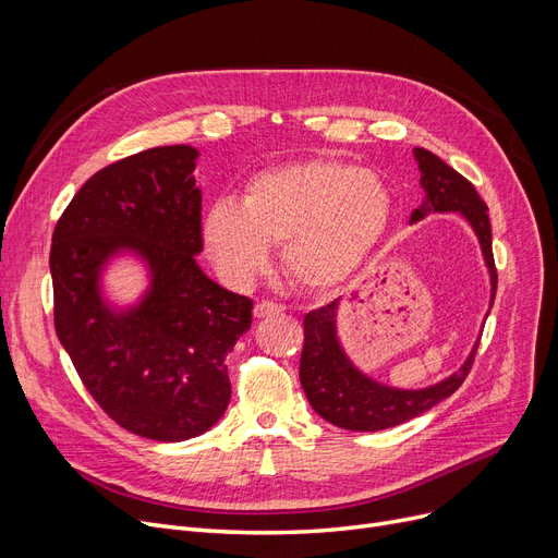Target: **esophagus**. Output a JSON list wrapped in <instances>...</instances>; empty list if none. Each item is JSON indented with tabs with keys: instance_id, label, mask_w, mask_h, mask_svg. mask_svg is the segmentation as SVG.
<instances>
[{
	"instance_id": "34e87169",
	"label": "esophagus",
	"mask_w": 558,
	"mask_h": 558,
	"mask_svg": "<svg viewBox=\"0 0 558 558\" xmlns=\"http://www.w3.org/2000/svg\"><path fill=\"white\" fill-rule=\"evenodd\" d=\"M282 312V307L278 305V303H274V301H259L255 307H253V314H255V318H267V316H276V314H280Z\"/></svg>"
}]
</instances>
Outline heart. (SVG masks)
Segmentation results:
<instances>
[{
  "label": "heart",
  "instance_id": "1",
  "mask_svg": "<svg viewBox=\"0 0 558 558\" xmlns=\"http://www.w3.org/2000/svg\"><path fill=\"white\" fill-rule=\"evenodd\" d=\"M391 215V192L373 169L339 160L291 162L255 173L242 203L215 201L203 217V244L234 284L267 269L271 244H282L291 278L328 289L362 267Z\"/></svg>",
  "mask_w": 558,
  "mask_h": 558
}]
</instances>
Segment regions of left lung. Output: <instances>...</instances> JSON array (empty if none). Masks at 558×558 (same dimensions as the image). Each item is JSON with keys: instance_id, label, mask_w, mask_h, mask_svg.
<instances>
[{"instance_id": "obj_1", "label": "left lung", "mask_w": 558, "mask_h": 558, "mask_svg": "<svg viewBox=\"0 0 558 558\" xmlns=\"http://www.w3.org/2000/svg\"><path fill=\"white\" fill-rule=\"evenodd\" d=\"M414 158L418 162L425 198L409 217V223H418L434 213H459L471 223L488 269L493 307L497 271L490 248V221L486 215V203L480 198L471 181H465L459 171H454L432 151L416 146ZM337 310L339 299L326 307L312 310L305 316V345L299 375L314 412L341 429L377 432L412 421L441 400L450 398L463 385L468 371L473 366L480 341L473 345L471 355L465 357L459 371L432 387L400 389L377 383V379L357 368L343 350L337 332Z\"/></svg>"}]
</instances>
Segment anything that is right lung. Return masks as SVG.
<instances>
[{"mask_svg":"<svg viewBox=\"0 0 558 558\" xmlns=\"http://www.w3.org/2000/svg\"><path fill=\"white\" fill-rule=\"evenodd\" d=\"M198 149L154 146L87 181L58 219L49 271L58 341L104 412L162 444L208 432L230 402L226 355L251 328L253 301L203 274ZM137 258L147 287L129 306L102 274Z\"/></svg>","mask_w":558,"mask_h":558,"instance_id":"1","label":"right lung"}]
</instances>
